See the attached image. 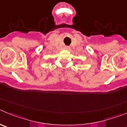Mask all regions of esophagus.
<instances>
[{"mask_svg": "<svg viewBox=\"0 0 127 127\" xmlns=\"http://www.w3.org/2000/svg\"><path fill=\"white\" fill-rule=\"evenodd\" d=\"M69 47H68V46H66V49H69Z\"/></svg>", "mask_w": 127, "mask_h": 127, "instance_id": "obj_1", "label": "esophagus"}]
</instances>
